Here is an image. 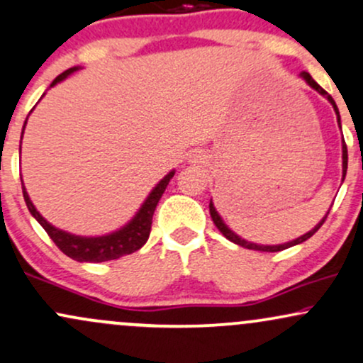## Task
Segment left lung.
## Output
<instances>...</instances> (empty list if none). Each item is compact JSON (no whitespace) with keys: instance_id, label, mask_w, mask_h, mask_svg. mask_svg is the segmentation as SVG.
<instances>
[{"instance_id":"8db88e82","label":"left lung","mask_w":363,"mask_h":363,"mask_svg":"<svg viewBox=\"0 0 363 363\" xmlns=\"http://www.w3.org/2000/svg\"><path fill=\"white\" fill-rule=\"evenodd\" d=\"M301 78H302L303 82L307 83V85L311 86V89H314L315 91H318V94H320V95H323V97H326V99H328L329 104H331V106H333V109H335V112H336V119H338V124H340V128H341L340 111H338V107H336L335 101H333L331 95H329L328 91L324 90L323 86H320L319 83L315 82L314 78H312L311 74L307 73V72H302V73H301ZM341 152H343V155H341V158H343V181H345V176H347V169H348V152H347V145H345V140H343V145H341ZM328 213H329V210H328ZM328 213L323 216V220H320V222H319L318 225H315V227L312 228V230H309V232H307V234H303V235H301V237H297V239L290 240V242L278 244V245H262V244H254V242H249V240H245V239H242V237L237 235L234 230H230V228L227 227V223H225L223 220H222V216L218 215V211L215 210L213 201H211V199H210V215H211V218H213V223L216 225V228H218V230L222 232V234H223L225 237H227V239L230 240V242H234V244H237V245H242V247H245V249H254V251H262V252H278V251H283V249H289V247H291V245H297V244L306 242L307 239H311V237L314 235L315 232L319 230L320 225H323V223H324V220L328 218Z\"/></svg>"}]
</instances>
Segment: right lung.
<instances>
[{
	"label": "right lung",
	"instance_id": "obj_1",
	"mask_svg": "<svg viewBox=\"0 0 363 363\" xmlns=\"http://www.w3.org/2000/svg\"><path fill=\"white\" fill-rule=\"evenodd\" d=\"M78 69H80V66H73V68L66 69L65 73H61L60 77L51 83V86L57 85V83L62 80H66L69 74L78 72ZM51 86H49V89H51ZM25 126H27V121L23 123L22 138H23ZM20 150H22V140H20ZM174 174H176V170H170L167 176L153 187L152 193L147 196L143 205L140 206L138 211H136V215L133 216L124 227H121L119 230L116 232H111V234L99 235V237L74 235L66 230H61V228L54 227L52 223H49L48 220L37 211V208L34 206V203H32V199L28 198V193L27 189H25L23 182H22V191H23L25 205H27L30 215L34 216L37 222L43 225V228L48 232V235L51 237L52 242L56 244L57 247L66 254V256L80 262H102V261L119 259L121 256H126V254H131L138 251L140 247H143L145 242H147L150 237V230H152V218H153V213H155V208L158 205V201H160L162 194H164L165 187H167V184L170 182V179L174 177Z\"/></svg>",
	"mask_w": 363,
	"mask_h": 363
}]
</instances>
